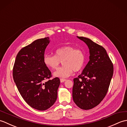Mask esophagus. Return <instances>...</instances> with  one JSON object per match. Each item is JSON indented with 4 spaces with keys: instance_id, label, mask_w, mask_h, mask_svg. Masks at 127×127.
Instances as JSON below:
<instances>
[{
    "instance_id": "obj_1",
    "label": "esophagus",
    "mask_w": 127,
    "mask_h": 127,
    "mask_svg": "<svg viewBox=\"0 0 127 127\" xmlns=\"http://www.w3.org/2000/svg\"><path fill=\"white\" fill-rule=\"evenodd\" d=\"M65 81H66V79H60V81H61V83Z\"/></svg>"
}]
</instances>
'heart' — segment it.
Returning <instances> with one entry per match:
<instances>
[{"label":"heart","instance_id":"heart-1","mask_svg":"<svg viewBox=\"0 0 127 127\" xmlns=\"http://www.w3.org/2000/svg\"><path fill=\"white\" fill-rule=\"evenodd\" d=\"M62 61V66L54 72V76L65 79L70 76L73 70L77 72L84 65L85 55L80 49H76L72 46L66 45L58 48L55 51V56L46 55L44 63L51 69H56Z\"/></svg>","mask_w":127,"mask_h":127}]
</instances>
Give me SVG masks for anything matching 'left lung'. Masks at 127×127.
<instances>
[{
	"instance_id": "left-lung-1",
	"label": "left lung",
	"mask_w": 127,
	"mask_h": 127,
	"mask_svg": "<svg viewBox=\"0 0 127 127\" xmlns=\"http://www.w3.org/2000/svg\"><path fill=\"white\" fill-rule=\"evenodd\" d=\"M90 50V61L82 73L74 79L72 98L78 107L90 110L99 105L108 91L114 66L105 48L92 40L77 36Z\"/></svg>"
}]
</instances>
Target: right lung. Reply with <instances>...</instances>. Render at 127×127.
I'll return each mask as SVG.
<instances>
[{"label":"right lung","mask_w":127,"mask_h":127,"mask_svg":"<svg viewBox=\"0 0 127 127\" xmlns=\"http://www.w3.org/2000/svg\"><path fill=\"white\" fill-rule=\"evenodd\" d=\"M49 37L35 40L22 48L16 56L13 68V78L23 99L33 108L44 111L49 109L57 98L60 80L52 76L44 63Z\"/></svg>","instance_id":"obj_1"}]
</instances>
